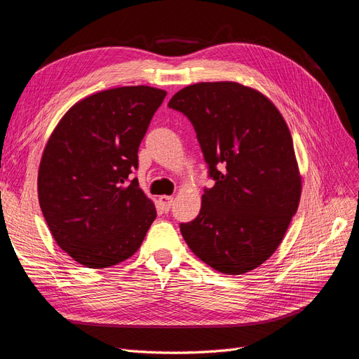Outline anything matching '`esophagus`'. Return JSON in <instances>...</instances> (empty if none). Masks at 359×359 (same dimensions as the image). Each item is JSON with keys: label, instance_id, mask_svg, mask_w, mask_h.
<instances>
[{"label": "esophagus", "instance_id": "obj_1", "mask_svg": "<svg viewBox=\"0 0 359 359\" xmlns=\"http://www.w3.org/2000/svg\"><path fill=\"white\" fill-rule=\"evenodd\" d=\"M158 202H160V206H161V210L163 211H169L170 210V206H172V202H173V198L172 196H160L158 198Z\"/></svg>", "mask_w": 359, "mask_h": 359}]
</instances>
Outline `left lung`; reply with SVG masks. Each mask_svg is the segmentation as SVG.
<instances>
[{"mask_svg":"<svg viewBox=\"0 0 359 359\" xmlns=\"http://www.w3.org/2000/svg\"><path fill=\"white\" fill-rule=\"evenodd\" d=\"M168 106L190 119L215 181L180 224L184 240L220 273H248L273 256L299 205L289 127L262 93L229 81L189 85Z\"/></svg>","mask_w":359,"mask_h":359,"instance_id":"1","label":"left lung"}]
</instances>
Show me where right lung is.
<instances>
[{
  "instance_id": "obj_1",
  "label": "right lung",
  "mask_w": 359,
  "mask_h": 359,
  "mask_svg": "<svg viewBox=\"0 0 359 359\" xmlns=\"http://www.w3.org/2000/svg\"><path fill=\"white\" fill-rule=\"evenodd\" d=\"M166 91L119 86L72 106L53 130L39 168V202L53 240L86 268H107L137 252L157 212L130 173Z\"/></svg>"
}]
</instances>
